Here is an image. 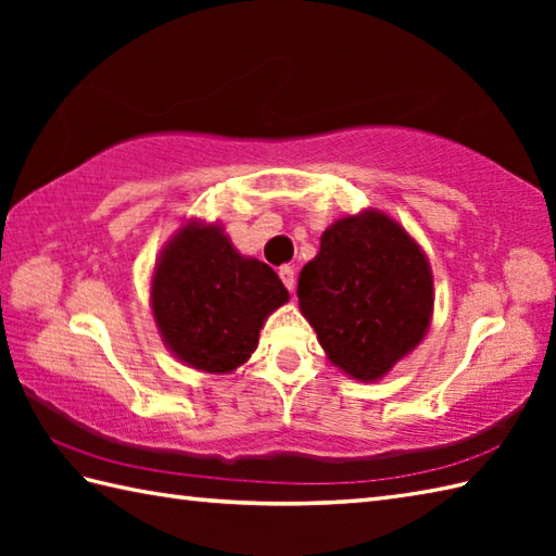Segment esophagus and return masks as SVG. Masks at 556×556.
I'll return each mask as SVG.
<instances>
[{
  "label": "esophagus",
  "instance_id": "esophagus-1",
  "mask_svg": "<svg viewBox=\"0 0 556 556\" xmlns=\"http://www.w3.org/2000/svg\"><path fill=\"white\" fill-rule=\"evenodd\" d=\"M279 279H281V285H285L289 291L296 287V271H293V267H289V265L279 267Z\"/></svg>",
  "mask_w": 556,
  "mask_h": 556
}]
</instances>
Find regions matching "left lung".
<instances>
[{
  "mask_svg": "<svg viewBox=\"0 0 556 556\" xmlns=\"http://www.w3.org/2000/svg\"><path fill=\"white\" fill-rule=\"evenodd\" d=\"M296 293L329 363L358 382L387 377L432 325L430 260L404 224L377 207L329 224Z\"/></svg>",
  "mask_w": 556,
  "mask_h": 556,
  "instance_id": "obj_1",
  "label": "left lung"
}]
</instances>
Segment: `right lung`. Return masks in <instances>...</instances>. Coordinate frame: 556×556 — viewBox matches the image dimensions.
I'll use <instances>...</instances> for the list:
<instances>
[{
	"label": "right lung",
	"instance_id": "add662e5",
	"mask_svg": "<svg viewBox=\"0 0 556 556\" xmlns=\"http://www.w3.org/2000/svg\"><path fill=\"white\" fill-rule=\"evenodd\" d=\"M148 293L164 349L210 375L241 368L267 317L289 301L275 269L236 251L219 222L198 217L162 245Z\"/></svg>",
	"mask_w": 556,
	"mask_h": 556
}]
</instances>
